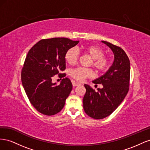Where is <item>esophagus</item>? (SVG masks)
<instances>
[{
    "instance_id": "34e87169",
    "label": "esophagus",
    "mask_w": 150,
    "mask_h": 150,
    "mask_svg": "<svg viewBox=\"0 0 150 150\" xmlns=\"http://www.w3.org/2000/svg\"><path fill=\"white\" fill-rule=\"evenodd\" d=\"M81 84L78 82H76V81H72V85L73 86H80Z\"/></svg>"
}]
</instances>
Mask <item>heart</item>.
I'll return each instance as SVG.
<instances>
[{"label":"heart","mask_w":150,"mask_h":150,"mask_svg":"<svg viewBox=\"0 0 150 150\" xmlns=\"http://www.w3.org/2000/svg\"><path fill=\"white\" fill-rule=\"evenodd\" d=\"M84 52L91 59L90 65H92L97 72L103 73L107 71L110 64V58L104 56V51L96 46H88L84 47ZM79 54L76 49L74 47L70 48L66 51L64 59L70 65H73L78 59ZM69 74L72 78L78 81H83L87 78H91L94 75V72L89 68L76 67L70 71Z\"/></svg>","instance_id":"heart-1"}]
</instances>
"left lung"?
Instances as JSON below:
<instances>
[{
  "instance_id": "1",
  "label": "left lung",
  "mask_w": 150,
  "mask_h": 150,
  "mask_svg": "<svg viewBox=\"0 0 150 150\" xmlns=\"http://www.w3.org/2000/svg\"><path fill=\"white\" fill-rule=\"evenodd\" d=\"M101 42L111 49L115 60L105 74L93 81L94 84H101L103 88L95 91L84 84L86 91L83 98L85 112L96 120L110 115L119 106L129 91L130 78V62L124 50L110 42Z\"/></svg>"
}]
</instances>
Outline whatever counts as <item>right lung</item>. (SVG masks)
<instances>
[{"instance_id": "obj_1", "label": "right lung", "mask_w": 150, "mask_h": 150, "mask_svg": "<svg viewBox=\"0 0 150 150\" xmlns=\"http://www.w3.org/2000/svg\"><path fill=\"white\" fill-rule=\"evenodd\" d=\"M79 42L64 38L42 39L28 52L22 69V83L30 103L42 114L56 115L64 107L72 89L71 81L65 78L57 86L52 78L56 74L65 77V73H60L66 69L65 54Z\"/></svg>"}]
</instances>
